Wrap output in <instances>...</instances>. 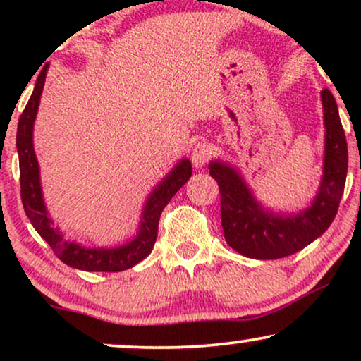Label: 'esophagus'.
I'll list each match as a JSON object with an SVG mask.
<instances>
[{"mask_svg":"<svg viewBox=\"0 0 361 361\" xmlns=\"http://www.w3.org/2000/svg\"><path fill=\"white\" fill-rule=\"evenodd\" d=\"M212 157V147L209 142H199L192 151V164L195 167H202Z\"/></svg>","mask_w":361,"mask_h":361,"instance_id":"obj_1","label":"esophagus"}]
</instances>
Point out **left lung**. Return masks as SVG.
<instances>
[{
	"mask_svg": "<svg viewBox=\"0 0 361 361\" xmlns=\"http://www.w3.org/2000/svg\"><path fill=\"white\" fill-rule=\"evenodd\" d=\"M324 106V174L317 195L299 214L266 210L235 167L221 161L209 164L220 187L221 226L226 243L253 259H278L294 255L317 240L337 215L348 169V149L337 102L329 88L320 92Z\"/></svg>",
	"mask_w": 361,
	"mask_h": 361,
	"instance_id": "8db88e82",
	"label": "left lung"
}]
</instances>
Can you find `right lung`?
I'll use <instances>...</instances> for the list:
<instances>
[{
	"mask_svg": "<svg viewBox=\"0 0 361 361\" xmlns=\"http://www.w3.org/2000/svg\"><path fill=\"white\" fill-rule=\"evenodd\" d=\"M44 82H46V71H42L41 75L37 77L32 95L18 123L16 147L24 212L37 233L47 241L57 258L67 266L82 271H103V273H118V271L130 269L152 251L162 210L176 195V192L190 179V161L182 159L151 192L145 209H142L140 230L135 238L126 241L125 245L116 246V248H87L75 241L66 240L61 230L54 226V221L49 216L46 204H44L39 164L32 145L34 121H36Z\"/></svg>",
	"mask_w": 361,
	"mask_h": 361,
	"instance_id": "1",
	"label": "right lung"
}]
</instances>
